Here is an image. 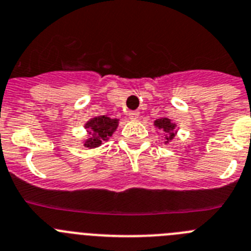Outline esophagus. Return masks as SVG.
Listing matches in <instances>:
<instances>
[{
    "label": "esophagus",
    "mask_w": 251,
    "mask_h": 251,
    "mask_svg": "<svg viewBox=\"0 0 251 251\" xmlns=\"http://www.w3.org/2000/svg\"><path fill=\"white\" fill-rule=\"evenodd\" d=\"M139 115H140L139 111H130V112H128V117H130L131 120H137V119H139Z\"/></svg>",
    "instance_id": "1"
}]
</instances>
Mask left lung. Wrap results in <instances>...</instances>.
<instances>
[{
	"mask_svg": "<svg viewBox=\"0 0 251 251\" xmlns=\"http://www.w3.org/2000/svg\"><path fill=\"white\" fill-rule=\"evenodd\" d=\"M153 126L157 128V130H161L162 132H165L164 137V144L168 145L175 139L176 134H177V127H176V124L173 123L171 119L166 116H162L160 119H156L153 121Z\"/></svg>",
	"mask_w": 251,
	"mask_h": 251,
	"instance_id": "1",
	"label": "left lung"
}]
</instances>
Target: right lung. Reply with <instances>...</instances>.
Listing matches in <instances>:
<instances>
[{"instance_id": "add662e5", "label": "right lung", "mask_w": 251, "mask_h": 251, "mask_svg": "<svg viewBox=\"0 0 251 251\" xmlns=\"http://www.w3.org/2000/svg\"><path fill=\"white\" fill-rule=\"evenodd\" d=\"M119 119H111L107 115H100L95 116L86 121L85 128L87 132V139L82 140L85 148L95 149L102 145L103 141H107L110 136H112L117 126H119Z\"/></svg>"}]
</instances>
